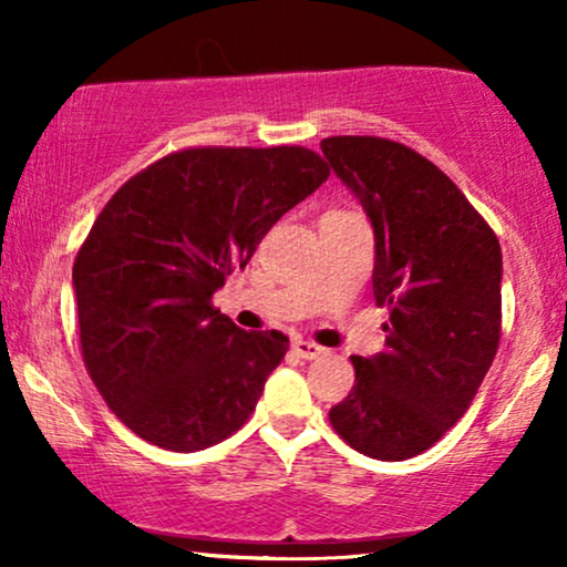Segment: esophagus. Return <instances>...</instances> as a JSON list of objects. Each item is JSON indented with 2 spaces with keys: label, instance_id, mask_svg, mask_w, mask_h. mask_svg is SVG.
<instances>
[{
  "label": "esophagus",
  "instance_id": "esophagus-1",
  "mask_svg": "<svg viewBox=\"0 0 567 567\" xmlns=\"http://www.w3.org/2000/svg\"><path fill=\"white\" fill-rule=\"evenodd\" d=\"M290 349L296 351V354L301 357V360H317V357L324 354L322 347H317L315 341H303V338H296V341L290 343Z\"/></svg>",
  "mask_w": 567,
  "mask_h": 567
}]
</instances>
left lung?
Masks as SVG:
<instances>
[{
  "label": "left lung",
  "mask_w": 567,
  "mask_h": 567,
  "mask_svg": "<svg viewBox=\"0 0 567 567\" xmlns=\"http://www.w3.org/2000/svg\"><path fill=\"white\" fill-rule=\"evenodd\" d=\"M324 159L375 237L373 296L386 347L351 357L354 386L330 424L354 451L405 461L472 405L501 338V245L461 188L402 143L336 135Z\"/></svg>",
  "instance_id": "8db88e82"
}]
</instances>
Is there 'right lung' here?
Listing matches in <instances>:
<instances>
[{
	"mask_svg": "<svg viewBox=\"0 0 567 567\" xmlns=\"http://www.w3.org/2000/svg\"><path fill=\"white\" fill-rule=\"evenodd\" d=\"M328 175L303 146L186 148L106 202L71 279L90 379L138 437L194 453L250 419L288 336L247 333L210 298Z\"/></svg>",
	"mask_w": 567,
	"mask_h": 567,
	"instance_id": "1",
	"label": "right lung"
}]
</instances>
